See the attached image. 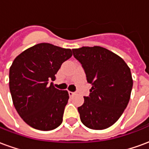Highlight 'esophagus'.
<instances>
[{
  "label": "esophagus",
  "instance_id": "1",
  "mask_svg": "<svg viewBox=\"0 0 149 149\" xmlns=\"http://www.w3.org/2000/svg\"><path fill=\"white\" fill-rule=\"evenodd\" d=\"M68 95H69V97H72L73 95H75L74 92H70V91H68Z\"/></svg>",
  "mask_w": 149,
  "mask_h": 149
}]
</instances>
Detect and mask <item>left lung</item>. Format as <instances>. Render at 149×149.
<instances>
[{
    "label": "left lung",
    "instance_id": "8db88e82",
    "mask_svg": "<svg viewBox=\"0 0 149 149\" xmlns=\"http://www.w3.org/2000/svg\"><path fill=\"white\" fill-rule=\"evenodd\" d=\"M72 52L92 84L89 96L78 107L81 122L91 129L109 128L130 99L133 84L130 68L120 56L100 46L73 49Z\"/></svg>",
    "mask_w": 149,
    "mask_h": 149
}]
</instances>
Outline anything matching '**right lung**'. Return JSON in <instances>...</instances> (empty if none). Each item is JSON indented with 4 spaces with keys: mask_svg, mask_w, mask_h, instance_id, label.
I'll list each match as a JSON object with an SVG mask.
<instances>
[{
    "mask_svg": "<svg viewBox=\"0 0 149 149\" xmlns=\"http://www.w3.org/2000/svg\"><path fill=\"white\" fill-rule=\"evenodd\" d=\"M72 55L70 49L40 43L18 55L9 68V89L15 109L27 125L41 131L57 128L63 120L68 91L49 81L62 63Z\"/></svg>",
    "mask_w": 149,
    "mask_h": 149,
    "instance_id": "1",
    "label": "right lung"
}]
</instances>
